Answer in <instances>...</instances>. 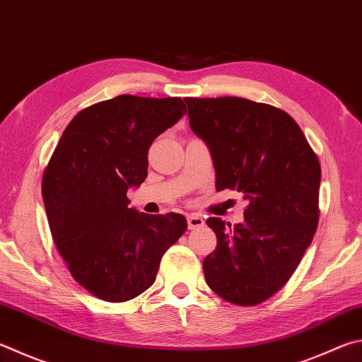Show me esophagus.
<instances>
[{"label": "esophagus", "mask_w": 362, "mask_h": 362, "mask_svg": "<svg viewBox=\"0 0 362 362\" xmlns=\"http://www.w3.org/2000/svg\"><path fill=\"white\" fill-rule=\"evenodd\" d=\"M187 221H188V228H189V229H196V228L204 226V218H202L201 215H198V214L188 215Z\"/></svg>", "instance_id": "esophagus-1"}]
</instances>
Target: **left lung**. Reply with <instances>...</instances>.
Listing matches in <instances>:
<instances>
[{
  "label": "left lung",
  "instance_id": "obj_1",
  "mask_svg": "<svg viewBox=\"0 0 362 362\" xmlns=\"http://www.w3.org/2000/svg\"><path fill=\"white\" fill-rule=\"evenodd\" d=\"M189 127L206 141L216 189L244 193V221L210 216L216 248L202 262L210 290L242 307L291 279L320 220L318 156L285 110L245 98H185Z\"/></svg>",
  "mask_w": 362,
  "mask_h": 362
}]
</instances>
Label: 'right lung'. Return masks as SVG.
I'll use <instances>...</instances> for the list:
<instances>
[{
	"mask_svg": "<svg viewBox=\"0 0 362 362\" xmlns=\"http://www.w3.org/2000/svg\"><path fill=\"white\" fill-rule=\"evenodd\" d=\"M187 114L180 98L120 95L78 112L42 175L52 238L72 277L96 298L127 302L153 285L164 252L187 231L180 214L129 209L148 148Z\"/></svg>",
	"mask_w": 362,
	"mask_h": 362,
	"instance_id": "1",
	"label": "right lung"
}]
</instances>
